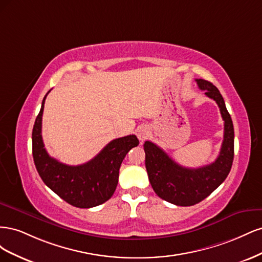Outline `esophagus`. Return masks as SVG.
<instances>
[{
  "instance_id": "1",
  "label": "esophagus",
  "mask_w": 262,
  "mask_h": 262,
  "mask_svg": "<svg viewBox=\"0 0 262 262\" xmlns=\"http://www.w3.org/2000/svg\"><path fill=\"white\" fill-rule=\"evenodd\" d=\"M148 132L149 131H148V129L146 128V126H144V125L139 126L138 130H137V136H138L139 140H141V141L145 140L146 137L148 136Z\"/></svg>"
}]
</instances>
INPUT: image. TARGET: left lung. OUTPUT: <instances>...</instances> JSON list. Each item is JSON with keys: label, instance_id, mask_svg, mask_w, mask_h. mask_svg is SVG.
I'll return each mask as SVG.
<instances>
[{"label": "left lung", "instance_id": "8db88e82", "mask_svg": "<svg viewBox=\"0 0 262 262\" xmlns=\"http://www.w3.org/2000/svg\"><path fill=\"white\" fill-rule=\"evenodd\" d=\"M195 82L216 101L224 120V140L215 162L199 168L182 167L152 142L146 141L143 145L150 186L163 200L180 207H190L209 196L226 179L234 160V126L224 99L211 82L202 78Z\"/></svg>", "mask_w": 262, "mask_h": 262}]
</instances>
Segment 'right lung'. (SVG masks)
Here are the masks:
<instances>
[{
  "instance_id": "add662e5",
  "label": "right lung",
  "mask_w": 262,
  "mask_h": 262,
  "mask_svg": "<svg viewBox=\"0 0 262 262\" xmlns=\"http://www.w3.org/2000/svg\"><path fill=\"white\" fill-rule=\"evenodd\" d=\"M50 92V91H49ZM33 129V157L39 176L61 199L76 208L89 209L109 200L118 185L119 169L126 153L139 145L136 136L113 140L93 160L70 166L49 156L41 137L45 100Z\"/></svg>"
}]
</instances>
